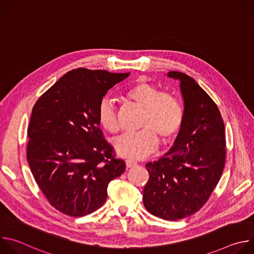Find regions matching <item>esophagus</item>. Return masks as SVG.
Listing matches in <instances>:
<instances>
[{
	"mask_svg": "<svg viewBox=\"0 0 254 254\" xmlns=\"http://www.w3.org/2000/svg\"><path fill=\"white\" fill-rule=\"evenodd\" d=\"M135 165H136V163L133 162V161H130V160H127V161H126V166H127V168H131V167H133V166H135Z\"/></svg>",
	"mask_w": 254,
	"mask_h": 254,
	"instance_id": "1",
	"label": "esophagus"
}]
</instances>
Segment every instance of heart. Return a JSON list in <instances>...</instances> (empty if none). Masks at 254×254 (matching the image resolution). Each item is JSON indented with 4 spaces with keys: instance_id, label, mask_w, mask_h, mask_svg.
Returning <instances> with one entry per match:
<instances>
[{
    "instance_id": "obj_1",
    "label": "heart",
    "mask_w": 254,
    "mask_h": 254,
    "mask_svg": "<svg viewBox=\"0 0 254 254\" xmlns=\"http://www.w3.org/2000/svg\"><path fill=\"white\" fill-rule=\"evenodd\" d=\"M127 97L143 110L139 127L134 133H126L114 140L117 154L127 160H140L153 154L159 143V134L163 141L173 139L181 129L184 110L180 100L169 92L148 83L139 82L128 89ZM97 120L102 128L110 132L119 130L117 108L110 98L100 101Z\"/></svg>"
}]
</instances>
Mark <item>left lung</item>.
<instances>
[{
  "label": "left lung",
  "instance_id": "1",
  "mask_svg": "<svg viewBox=\"0 0 254 254\" xmlns=\"http://www.w3.org/2000/svg\"><path fill=\"white\" fill-rule=\"evenodd\" d=\"M180 81L184 120L170 151L146 165L150 179L143 206L159 218L175 221L196 213L218 184L225 165L224 123L218 107L189 75L169 71Z\"/></svg>",
  "mask_w": 254,
  "mask_h": 254
}]
</instances>
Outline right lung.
Masks as SVG:
<instances>
[{
	"label": "right lung",
	"mask_w": 254,
	"mask_h": 254,
	"mask_svg": "<svg viewBox=\"0 0 254 254\" xmlns=\"http://www.w3.org/2000/svg\"><path fill=\"white\" fill-rule=\"evenodd\" d=\"M129 73L73 69L35 103L27 160L36 183L58 211L88 215L107 197L108 183L126 170L97 120L103 96Z\"/></svg>",
	"instance_id": "1"
}]
</instances>
